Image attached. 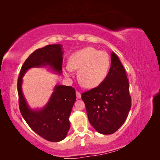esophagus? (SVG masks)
<instances>
[{"label":"esophagus","instance_id":"1","mask_svg":"<svg viewBox=\"0 0 160 160\" xmlns=\"http://www.w3.org/2000/svg\"><path fill=\"white\" fill-rule=\"evenodd\" d=\"M76 95L78 99H81V93L79 92V91H77L76 92Z\"/></svg>","mask_w":160,"mask_h":160}]
</instances>
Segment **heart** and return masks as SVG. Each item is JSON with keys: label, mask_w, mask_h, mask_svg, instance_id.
<instances>
[{"label": "heart", "mask_w": 160, "mask_h": 160, "mask_svg": "<svg viewBox=\"0 0 160 160\" xmlns=\"http://www.w3.org/2000/svg\"><path fill=\"white\" fill-rule=\"evenodd\" d=\"M110 67L108 54L92 47H87L70 55L64 72L67 76H70L72 70H78L77 76L80 83L86 88H94L106 79Z\"/></svg>", "instance_id": "heart-1"}]
</instances>
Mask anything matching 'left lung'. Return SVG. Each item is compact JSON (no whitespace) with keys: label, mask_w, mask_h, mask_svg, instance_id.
I'll use <instances>...</instances> for the list:
<instances>
[{"label":"left lung","mask_w":160,"mask_h":160,"mask_svg":"<svg viewBox=\"0 0 160 160\" xmlns=\"http://www.w3.org/2000/svg\"><path fill=\"white\" fill-rule=\"evenodd\" d=\"M111 66L98 86L81 94L88 120L97 132L110 135L125 122L131 107L129 83L118 57L111 53Z\"/></svg>","instance_id":"1"}]
</instances>
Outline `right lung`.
I'll return each mask as SVG.
<instances>
[{"label":"right lung","instance_id":"right-lung-1","mask_svg":"<svg viewBox=\"0 0 160 160\" xmlns=\"http://www.w3.org/2000/svg\"><path fill=\"white\" fill-rule=\"evenodd\" d=\"M63 54L61 45H48L35 50L24 62L18 78L17 89L21 115L32 130L50 142L65 139L70 129L69 117L76 101L75 89L72 86L57 85L47 105L41 110H32L22 92V77L31 68L49 66L62 73Z\"/></svg>","mask_w":160,"mask_h":160}]
</instances>
